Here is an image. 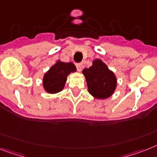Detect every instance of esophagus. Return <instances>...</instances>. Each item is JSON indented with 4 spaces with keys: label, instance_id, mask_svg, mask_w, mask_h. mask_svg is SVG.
Instances as JSON below:
<instances>
[{
    "label": "esophagus",
    "instance_id": "34e87169",
    "mask_svg": "<svg viewBox=\"0 0 157 157\" xmlns=\"http://www.w3.org/2000/svg\"><path fill=\"white\" fill-rule=\"evenodd\" d=\"M76 67H77L78 71H81L82 68V63H76Z\"/></svg>",
    "mask_w": 157,
    "mask_h": 157
}]
</instances>
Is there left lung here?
I'll return each mask as SVG.
<instances>
[{
  "mask_svg": "<svg viewBox=\"0 0 157 157\" xmlns=\"http://www.w3.org/2000/svg\"><path fill=\"white\" fill-rule=\"evenodd\" d=\"M82 74L86 78L88 91L95 99H107L116 90V75L100 59L93 61L92 66L84 69Z\"/></svg>",
  "mask_w": 157,
  "mask_h": 157,
  "instance_id": "obj_1",
  "label": "left lung"
}]
</instances>
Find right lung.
<instances>
[{
    "mask_svg": "<svg viewBox=\"0 0 157 157\" xmlns=\"http://www.w3.org/2000/svg\"><path fill=\"white\" fill-rule=\"evenodd\" d=\"M76 67L72 63L58 61L44 75L43 87L46 92L55 94L63 90L71 72H75Z\"/></svg>",
    "mask_w": 157,
    "mask_h": 157,
    "instance_id": "right-lung-1",
    "label": "right lung"
}]
</instances>
